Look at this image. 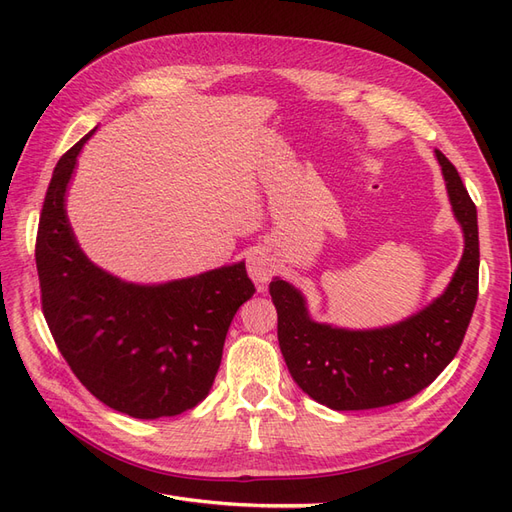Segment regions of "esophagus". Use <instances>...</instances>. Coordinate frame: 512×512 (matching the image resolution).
I'll list each match as a JSON object with an SVG mask.
<instances>
[{
    "label": "esophagus",
    "mask_w": 512,
    "mask_h": 512,
    "mask_svg": "<svg viewBox=\"0 0 512 512\" xmlns=\"http://www.w3.org/2000/svg\"><path fill=\"white\" fill-rule=\"evenodd\" d=\"M275 271H277L275 258L267 252L258 250V252L250 254V258H247V273H250L254 284H258V286L269 284V280L275 275Z\"/></svg>",
    "instance_id": "obj_1"
}]
</instances>
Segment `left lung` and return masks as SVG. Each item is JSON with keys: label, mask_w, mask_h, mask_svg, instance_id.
<instances>
[{"label": "left lung", "mask_w": 512, "mask_h": 512, "mask_svg": "<svg viewBox=\"0 0 512 512\" xmlns=\"http://www.w3.org/2000/svg\"><path fill=\"white\" fill-rule=\"evenodd\" d=\"M453 215L463 230V256L438 299L380 329H342L309 316L303 292L275 277L277 339L292 380L331 410H371L423 391L455 359L478 297L476 207L457 168L436 149Z\"/></svg>", "instance_id": "1"}]
</instances>
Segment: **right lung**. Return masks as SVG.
Segmentation results:
<instances>
[{"mask_svg": "<svg viewBox=\"0 0 512 512\" xmlns=\"http://www.w3.org/2000/svg\"><path fill=\"white\" fill-rule=\"evenodd\" d=\"M85 134L57 162L36 239L42 312L74 376L102 404L134 418L177 416L203 401L237 309L256 292L235 262L164 284L100 269L76 241L66 192Z\"/></svg>", "mask_w": 512, "mask_h": 512, "instance_id": "right-lung-1", "label": "right lung"}]
</instances>
